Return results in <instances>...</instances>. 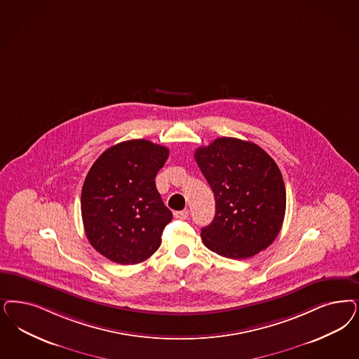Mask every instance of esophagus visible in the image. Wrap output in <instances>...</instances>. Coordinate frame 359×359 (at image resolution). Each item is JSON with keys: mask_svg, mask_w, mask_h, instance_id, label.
Here are the masks:
<instances>
[{"mask_svg": "<svg viewBox=\"0 0 359 359\" xmlns=\"http://www.w3.org/2000/svg\"><path fill=\"white\" fill-rule=\"evenodd\" d=\"M188 215H189V212L187 210L173 212L175 219H179V220H186L187 217H188Z\"/></svg>", "mask_w": 359, "mask_h": 359, "instance_id": "1", "label": "esophagus"}]
</instances>
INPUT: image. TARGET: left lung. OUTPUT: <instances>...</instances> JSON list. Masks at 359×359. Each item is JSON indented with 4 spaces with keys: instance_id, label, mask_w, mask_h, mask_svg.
I'll return each mask as SVG.
<instances>
[{
    "instance_id": "obj_1",
    "label": "left lung",
    "mask_w": 359,
    "mask_h": 359,
    "mask_svg": "<svg viewBox=\"0 0 359 359\" xmlns=\"http://www.w3.org/2000/svg\"><path fill=\"white\" fill-rule=\"evenodd\" d=\"M210 184L216 213L201 228L212 252L244 260L266 249L280 233L286 208L284 180L276 161L252 142L217 137L195 151Z\"/></svg>"
}]
</instances>
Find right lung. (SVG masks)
<instances>
[{"label": "right lung", "mask_w": 359, "mask_h": 359, "mask_svg": "<svg viewBox=\"0 0 359 359\" xmlns=\"http://www.w3.org/2000/svg\"><path fill=\"white\" fill-rule=\"evenodd\" d=\"M168 155L164 146L133 139L106 149L91 165L82 187V220L90 244L106 259L139 264L161 247L172 212L155 176Z\"/></svg>", "instance_id": "add662e5"}]
</instances>
